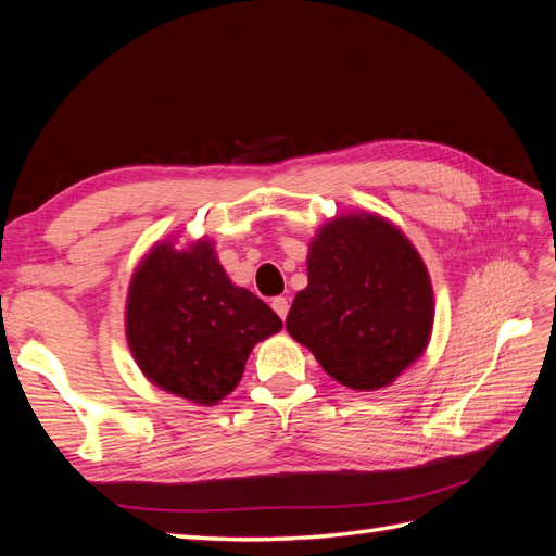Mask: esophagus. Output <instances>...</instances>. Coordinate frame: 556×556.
Listing matches in <instances>:
<instances>
[{
	"instance_id": "obj_1",
	"label": "esophagus",
	"mask_w": 556,
	"mask_h": 556,
	"mask_svg": "<svg viewBox=\"0 0 556 556\" xmlns=\"http://www.w3.org/2000/svg\"><path fill=\"white\" fill-rule=\"evenodd\" d=\"M271 306H274V311L278 313L280 319L288 317V313H290V301H288V299H285V296H276V299L271 301Z\"/></svg>"
}]
</instances>
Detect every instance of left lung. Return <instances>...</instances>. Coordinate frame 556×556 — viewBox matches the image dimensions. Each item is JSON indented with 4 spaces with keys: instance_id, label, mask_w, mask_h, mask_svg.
I'll use <instances>...</instances> for the list:
<instances>
[{
    "instance_id": "1",
    "label": "left lung",
    "mask_w": 556,
    "mask_h": 556,
    "mask_svg": "<svg viewBox=\"0 0 556 556\" xmlns=\"http://www.w3.org/2000/svg\"><path fill=\"white\" fill-rule=\"evenodd\" d=\"M431 323L429 274L410 241L378 215H343L313 241L308 288L285 325L331 378L378 390L422 355Z\"/></svg>"
}]
</instances>
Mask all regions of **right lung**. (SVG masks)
Here are the masks:
<instances>
[{"instance_id": "obj_1", "label": "right lung", "mask_w": 556, "mask_h": 556, "mask_svg": "<svg viewBox=\"0 0 556 556\" xmlns=\"http://www.w3.org/2000/svg\"><path fill=\"white\" fill-rule=\"evenodd\" d=\"M280 327L260 296L231 285L206 241L185 252L153 248L129 285L134 359L148 380L201 406L227 396L250 350Z\"/></svg>"}]
</instances>
